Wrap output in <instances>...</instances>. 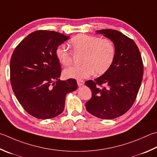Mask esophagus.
<instances>
[{"label":"esophagus","instance_id":"34e87169","mask_svg":"<svg viewBox=\"0 0 157 157\" xmlns=\"http://www.w3.org/2000/svg\"><path fill=\"white\" fill-rule=\"evenodd\" d=\"M77 83H78L79 86H82L84 84V82L83 80H81V79H78V80H77Z\"/></svg>","mask_w":157,"mask_h":157}]
</instances>
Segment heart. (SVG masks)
<instances>
[{
    "label": "heart",
    "mask_w": 157,
    "mask_h": 157,
    "mask_svg": "<svg viewBox=\"0 0 157 157\" xmlns=\"http://www.w3.org/2000/svg\"><path fill=\"white\" fill-rule=\"evenodd\" d=\"M69 44L75 53H82V64L74 65L65 69L63 75L66 78L84 79L93 75H102L108 71L115 58V47L108 38L86 34H78L69 41ZM56 56L64 66L72 62V53L64 45L56 48Z\"/></svg>",
    "instance_id": "obj_1"
}]
</instances>
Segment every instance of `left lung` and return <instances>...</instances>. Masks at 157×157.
Instances as JSON below:
<instances>
[{"label": "left lung", "instance_id": "left-lung-1", "mask_svg": "<svg viewBox=\"0 0 157 157\" xmlns=\"http://www.w3.org/2000/svg\"><path fill=\"white\" fill-rule=\"evenodd\" d=\"M96 33L113 42L115 58L106 73L85 82L93 92L85 106L93 116L113 119L126 113L135 102L143 79V62L135 42L120 31L102 29Z\"/></svg>", "mask_w": 157, "mask_h": 157}]
</instances>
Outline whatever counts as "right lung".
Instances as JSON below:
<instances>
[{
	"instance_id": "1",
	"label": "right lung",
	"mask_w": 157,
	"mask_h": 157,
	"mask_svg": "<svg viewBox=\"0 0 157 157\" xmlns=\"http://www.w3.org/2000/svg\"><path fill=\"white\" fill-rule=\"evenodd\" d=\"M60 33L36 31L20 42L10 60V80L17 99L34 117L53 118L63 112L65 97L75 90V79L59 80L56 49L69 39Z\"/></svg>"
}]
</instances>
